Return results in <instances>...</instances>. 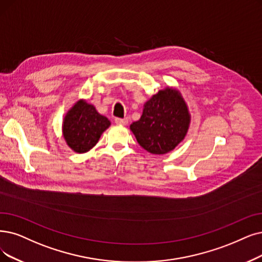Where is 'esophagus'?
Here are the masks:
<instances>
[{
    "mask_svg": "<svg viewBox=\"0 0 262 262\" xmlns=\"http://www.w3.org/2000/svg\"><path fill=\"white\" fill-rule=\"evenodd\" d=\"M115 122L120 125H125L128 123V118H115Z\"/></svg>",
    "mask_w": 262,
    "mask_h": 262,
    "instance_id": "esophagus-1",
    "label": "esophagus"
}]
</instances>
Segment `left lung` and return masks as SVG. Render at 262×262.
<instances>
[{
  "label": "left lung",
  "mask_w": 262,
  "mask_h": 262,
  "mask_svg": "<svg viewBox=\"0 0 262 262\" xmlns=\"http://www.w3.org/2000/svg\"><path fill=\"white\" fill-rule=\"evenodd\" d=\"M191 116L182 93L165 87L144 104L143 114L130 130L142 147L154 155H164L184 141Z\"/></svg>",
  "instance_id": "1"
}]
</instances>
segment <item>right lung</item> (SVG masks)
<instances>
[{"instance_id": "add662e5", "label": "right lung", "mask_w": 262, "mask_h": 262, "mask_svg": "<svg viewBox=\"0 0 262 262\" xmlns=\"http://www.w3.org/2000/svg\"><path fill=\"white\" fill-rule=\"evenodd\" d=\"M110 125L108 118L101 115L95 105L80 99L68 111L62 122V134L72 150L83 154L95 147Z\"/></svg>"}]
</instances>
